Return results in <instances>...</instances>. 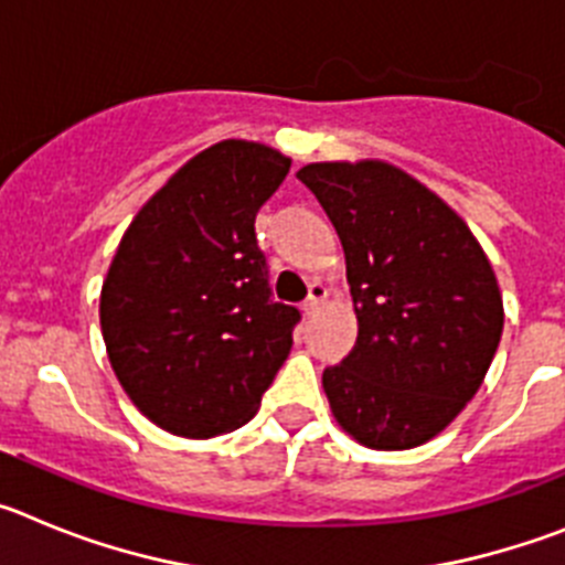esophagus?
Masks as SVG:
<instances>
[{"label": "esophagus", "mask_w": 565, "mask_h": 565, "mask_svg": "<svg viewBox=\"0 0 565 565\" xmlns=\"http://www.w3.org/2000/svg\"><path fill=\"white\" fill-rule=\"evenodd\" d=\"M326 297H328V288L322 286V282H311V291H308V299L302 302V311L313 313L322 302H326Z\"/></svg>", "instance_id": "1"}]
</instances>
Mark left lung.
Masks as SVG:
<instances>
[{
    "mask_svg": "<svg viewBox=\"0 0 565 565\" xmlns=\"http://www.w3.org/2000/svg\"><path fill=\"white\" fill-rule=\"evenodd\" d=\"M348 263L359 339L322 373L344 433L411 450L476 396L498 351L503 302L487 254L447 203L382 161L311 163Z\"/></svg>",
    "mask_w": 565,
    "mask_h": 565,
    "instance_id": "left-lung-1",
    "label": "left lung"
}]
</instances>
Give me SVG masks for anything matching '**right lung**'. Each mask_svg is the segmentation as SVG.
Returning <instances> with one entry per match:
<instances>
[{
	"mask_svg": "<svg viewBox=\"0 0 565 565\" xmlns=\"http://www.w3.org/2000/svg\"><path fill=\"white\" fill-rule=\"evenodd\" d=\"M291 161L221 141L135 214L102 288V333L135 407L212 438L246 424L291 353L302 313L277 302L254 217Z\"/></svg>",
	"mask_w": 565,
	"mask_h": 565,
	"instance_id": "right-lung-1",
	"label": "right lung"
}]
</instances>
